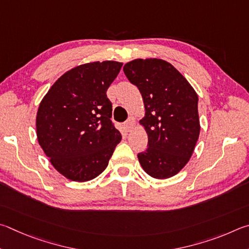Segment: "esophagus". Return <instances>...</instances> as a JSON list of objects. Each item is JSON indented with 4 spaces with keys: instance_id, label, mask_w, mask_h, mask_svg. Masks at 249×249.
Masks as SVG:
<instances>
[{
    "instance_id": "obj_1",
    "label": "esophagus",
    "mask_w": 249,
    "mask_h": 249,
    "mask_svg": "<svg viewBox=\"0 0 249 249\" xmlns=\"http://www.w3.org/2000/svg\"><path fill=\"white\" fill-rule=\"evenodd\" d=\"M134 125H136V121H134L133 118H130V119H128L127 121L124 122V129H125V131L130 132V131H131V130H133Z\"/></svg>"
}]
</instances>
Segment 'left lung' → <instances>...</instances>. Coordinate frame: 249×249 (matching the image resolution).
Listing matches in <instances>:
<instances>
[{"mask_svg": "<svg viewBox=\"0 0 249 249\" xmlns=\"http://www.w3.org/2000/svg\"><path fill=\"white\" fill-rule=\"evenodd\" d=\"M124 72L136 85L144 104L139 121L149 138V147L138 154L151 177L166 179L189 162L200 133L198 94L171 63L162 59H136Z\"/></svg>", "mask_w": 249, "mask_h": 249, "instance_id": "left-lung-1", "label": "left lung"}]
</instances>
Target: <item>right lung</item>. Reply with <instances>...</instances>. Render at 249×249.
<instances>
[{"label": "right lung", "instance_id": "1", "mask_svg": "<svg viewBox=\"0 0 249 249\" xmlns=\"http://www.w3.org/2000/svg\"><path fill=\"white\" fill-rule=\"evenodd\" d=\"M121 67L117 61L77 65L61 75L39 104L38 142L52 166L70 180L97 177L121 141L106 95Z\"/></svg>", "mask_w": 249, "mask_h": 249}]
</instances>
